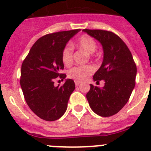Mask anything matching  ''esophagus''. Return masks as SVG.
<instances>
[{
    "label": "esophagus",
    "instance_id": "esophagus-1",
    "mask_svg": "<svg viewBox=\"0 0 151 151\" xmlns=\"http://www.w3.org/2000/svg\"><path fill=\"white\" fill-rule=\"evenodd\" d=\"M75 84H76V86H79V85L81 84V82H79V81H75Z\"/></svg>",
    "mask_w": 151,
    "mask_h": 151
}]
</instances>
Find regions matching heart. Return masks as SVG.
I'll return each mask as SVG.
<instances>
[{
  "instance_id": "1",
  "label": "heart",
  "mask_w": 151,
  "mask_h": 151,
  "mask_svg": "<svg viewBox=\"0 0 151 151\" xmlns=\"http://www.w3.org/2000/svg\"><path fill=\"white\" fill-rule=\"evenodd\" d=\"M76 46L78 49L83 50L86 53L92 54L97 49V44L92 37L88 35L82 36L78 39ZM73 48L70 45L64 47L62 52V61L65 65H69L73 63ZM95 68L91 65L75 66L69 69L68 76L76 81H84L88 76L94 73Z\"/></svg>"
}]
</instances>
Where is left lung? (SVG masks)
Returning <instances> with one entry per match:
<instances>
[{
    "instance_id": "1",
    "label": "left lung",
    "mask_w": 151,
    "mask_h": 151,
    "mask_svg": "<svg viewBox=\"0 0 151 151\" xmlns=\"http://www.w3.org/2000/svg\"><path fill=\"white\" fill-rule=\"evenodd\" d=\"M102 46L104 56L101 67L93 76L96 83L105 81L99 88L90 84L86 98L90 108L101 117L117 114L128 101L135 86L137 67L127 45L115 33L102 29L82 30Z\"/></svg>"
}]
</instances>
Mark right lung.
Instances as JSON below:
<instances>
[{
  "label": "right lung",
  "instance_id": "add662e5",
  "mask_svg": "<svg viewBox=\"0 0 151 151\" xmlns=\"http://www.w3.org/2000/svg\"><path fill=\"white\" fill-rule=\"evenodd\" d=\"M80 29L47 34L36 41L21 66L20 86L26 102L39 118L48 122L59 119L67 109L75 89L73 79L67 78L62 86H54V79L62 80L66 75L62 52L66 43Z\"/></svg>",
  "mask_w": 151,
  "mask_h": 151
}]
</instances>
